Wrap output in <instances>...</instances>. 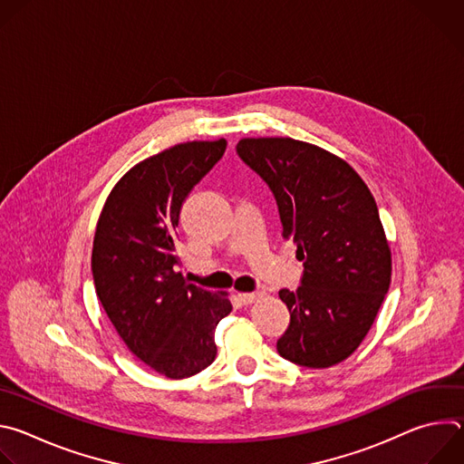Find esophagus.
Instances as JSON below:
<instances>
[{
    "label": "esophagus",
    "mask_w": 464,
    "mask_h": 464,
    "mask_svg": "<svg viewBox=\"0 0 464 464\" xmlns=\"http://www.w3.org/2000/svg\"><path fill=\"white\" fill-rule=\"evenodd\" d=\"M256 297H258V294H238V301L242 303V304H251V303H255L256 301Z\"/></svg>",
    "instance_id": "1"
}]
</instances>
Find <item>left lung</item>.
Here are the masks:
<instances>
[{"instance_id":"8db88e82","label":"left lung","mask_w":464,"mask_h":464,"mask_svg":"<svg viewBox=\"0 0 464 464\" xmlns=\"http://www.w3.org/2000/svg\"><path fill=\"white\" fill-rule=\"evenodd\" d=\"M237 154L270 187L304 266L301 286L279 292L290 324L277 351L303 367L336 365L367 336L391 283L374 198L349 163L310 143L240 140Z\"/></svg>"}]
</instances>
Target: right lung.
I'll list each match as a JSON object with an SVG mask.
<instances>
[{"label": "right lung", "mask_w": 464, "mask_h": 464, "mask_svg": "<svg viewBox=\"0 0 464 464\" xmlns=\"http://www.w3.org/2000/svg\"><path fill=\"white\" fill-rule=\"evenodd\" d=\"M226 140L190 141L130 169L102 208L92 253L97 297L126 347L172 380L213 363L226 294L178 272L176 227L185 198L224 156Z\"/></svg>", "instance_id": "add662e5"}]
</instances>
